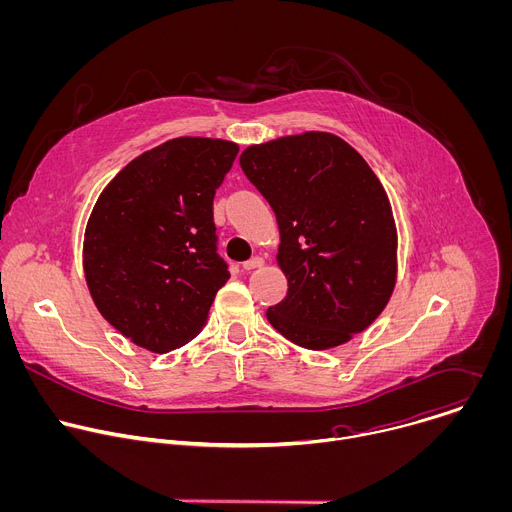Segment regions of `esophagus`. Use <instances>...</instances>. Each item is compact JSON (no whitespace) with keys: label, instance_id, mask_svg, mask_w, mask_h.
Segmentation results:
<instances>
[{"label":"esophagus","instance_id":"esophagus-1","mask_svg":"<svg viewBox=\"0 0 512 512\" xmlns=\"http://www.w3.org/2000/svg\"><path fill=\"white\" fill-rule=\"evenodd\" d=\"M261 265H263V257H251L249 261L243 263V269H245V271H251V269H257V267H261Z\"/></svg>","mask_w":512,"mask_h":512}]
</instances>
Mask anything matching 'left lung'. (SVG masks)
Here are the masks:
<instances>
[{
	"label": "left lung",
	"instance_id": "8db88e82",
	"mask_svg": "<svg viewBox=\"0 0 512 512\" xmlns=\"http://www.w3.org/2000/svg\"><path fill=\"white\" fill-rule=\"evenodd\" d=\"M239 162L281 235L277 263L289 287L267 310L271 326L310 350L369 328L397 277L393 212L369 164L322 131L251 145Z\"/></svg>",
	"mask_w": 512,
	"mask_h": 512
}]
</instances>
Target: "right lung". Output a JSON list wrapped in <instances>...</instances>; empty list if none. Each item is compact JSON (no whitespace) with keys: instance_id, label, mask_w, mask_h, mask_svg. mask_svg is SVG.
<instances>
[{"instance_id":"right-lung-1","label":"right lung","mask_w":512,"mask_h":512,"mask_svg":"<svg viewBox=\"0 0 512 512\" xmlns=\"http://www.w3.org/2000/svg\"><path fill=\"white\" fill-rule=\"evenodd\" d=\"M237 154L233 141L170 139L101 192L85 233V277L103 318L137 346H184L231 277L212 200Z\"/></svg>"}]
</instances>
